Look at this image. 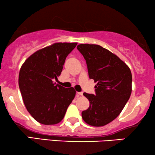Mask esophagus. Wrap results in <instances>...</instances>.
Instances as JSON below:
<instances>
[{
    "instance_id": "34e87169",
    "label": "esophagus",
    "mask_w": 155,
    "mask_h": 155,
    "mask_svg": "<svg viewBox=\"0 0 155 155\" xmlns=\"http://www.w3.org/2000/svg\"><path fill=\"white\" fill-rule=\"evenodd\" d=\"M77 94L80 95V96H82V95L83 94V93H82V92H77Z\"/></svg>"
}]
</instances>
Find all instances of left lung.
<instances>
[{
  "label": "left lung",
  "instance_id": "obj_1",
  "mask_svg": "<svg viewBox=\"0 0 155 155\" xmlns=\"http://www.w3.org/2000/svg\"><path fill=\"white\" fill-rule=\"evenodd\" d=\"M78 50L85 59L89 77L93 79L95 94L83 93L90 107L82 112L84 122L105 126L120 114L132 92V74L116 55L97 44H79Z\"/></svg>",
  "mask_w": 155,
  "mask_h": 155
}]
</instances>
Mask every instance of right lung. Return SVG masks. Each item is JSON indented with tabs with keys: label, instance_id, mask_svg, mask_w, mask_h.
<instances>
[{
	"label": "right lung",
	"instance_id": "right-lung-1",
	"mask_svg": "<svg viewBox=\"0 0 155 155\" xmlns=\"http://www.w3.org/2000/svg\"><path fill=\"white\" fill-rule=\"evenodd\" d=\"M77 43H55L31 55L21 67L19 87L27 110L40 124L61 122L75 96L73 87L56 84L65 58Z\"/></svg>",
	"mask_w": 155,
	"mask_h": 155
}]
</instances>
